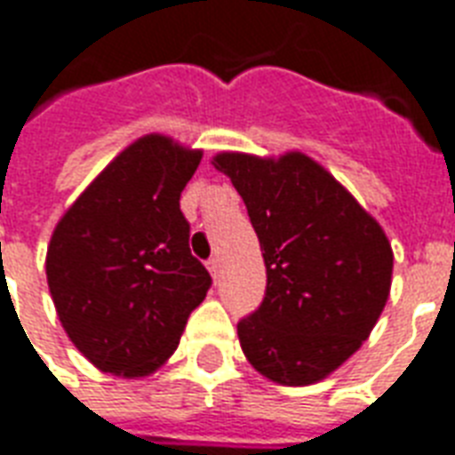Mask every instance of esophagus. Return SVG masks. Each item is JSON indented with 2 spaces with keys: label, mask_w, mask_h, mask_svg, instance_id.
<instances>
[{
  "label": "esophagus",
  "mask_w": 455,
  "mask_h": 455,
  "mask_svg": "<svg viewBox=\"0 0 455 455\" xmlns=\"http://www.w3.org/2000/svg\"><path fill=\"white\" fill-rule=\"evenodd\" d=\"M207 269H210V274H212L214 279L220 276V269H221V259L220 258H212L210 262H207Z\"/></svg>",
  "instance_id": "esophagus-1"
}]
</instances>
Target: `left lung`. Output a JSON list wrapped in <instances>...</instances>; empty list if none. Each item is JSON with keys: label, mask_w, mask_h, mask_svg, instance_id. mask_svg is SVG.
Here are the masks:
<instances>
[{"label": "left lung", "mask_w": 455, "mask_h": 455, "mask_svg": "<svg viewBox=\"0 0 455 455\" xmlns=\"http://www.w3.org/2000/svg\"><path fill=\"white\" fill-rule=\"evenodd\" d=\"M259 238L265 300L238 322L245 358L282 387H307L358 351L391 291L394 251L334 176L303 152L258 157L220 152Z\"/></svg>", "instance_id": "left-lung-1"}]
</instances>
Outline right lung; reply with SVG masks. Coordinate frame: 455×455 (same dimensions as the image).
Here are the masks:
<instances>
[{
    "instance_id": "right-lung-1",
    "label": "right lung",
    "mask_w": 455,
    "mask_h": 455,
    "mask_svg": "<svg viewBox=\"0 0 455 455\" xmlns=\"http://www.w3.org/2000/svg\"><path fill=\"white\" fill-rule=\"evenodd\" d=\"M203 150L148 133L121 150L52 231L47 286L71 343L102 372L140 379L179 348L210 274L190 255L181 193Z\"/></svg>"
}]
</instances>
